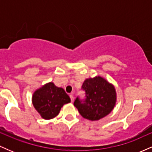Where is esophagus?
<instances>
[{
  "mask_svg": "<svg viewBox=\"0 0 152 152\" xmlns=\"http://www.w3.org/2000/svg\"><path fill=\"white\" fill-rule=\"evenodd\" d=\"M70 98H71V102H74V95H73L72 94H71V95H70Z\"/></svg>",
  "mask_w": 152,
  "mask_h": 152,
  "instance_id": "1",
  "label": "esophagus"
}]
</instances>
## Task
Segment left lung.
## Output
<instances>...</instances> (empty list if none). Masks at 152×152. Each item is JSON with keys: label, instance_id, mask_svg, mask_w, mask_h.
<instances>
[{"label": "left lung", "instance_id": "left-lung-1", "mask_svg": "<svg viewBox=\"0 0 152 152\" xmlns=\"http://www.w3.org/2000/svg\"><path fill=\"white\" fill-rule=\"evenodd\" d=\"M82 89L86 92V99L82 102L77 98L74 105L84 118L99 121L109 114L116 106V88L102 76L86 78L82 85Z\"/></svg>", "mask_w": 152, "mask_h": 152}]
</instances>
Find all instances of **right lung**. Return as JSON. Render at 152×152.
I'll use <instances>...</instances> for the list:
<instances>
[{
    "label": "right lung",
    "mask_w": 152,
    "mask_h": 152,
    "mask_svg": "<svg viewBox=\"0 0 152 152\" xmlns=\"http://www.w3.org/2000/svg\"><path fill=\"white\" fill-rule=\"evenodd\" d=\"M70 102V97L64 88L55 86L53 82L45 83L35 91L32 96L35 109L47 120L56 117L63 106Z\"/></svg>",
    "instance_id": "obj_1"
}]
</instances>
